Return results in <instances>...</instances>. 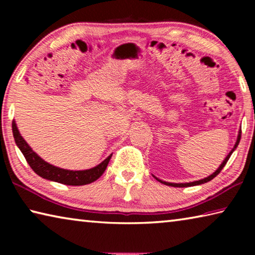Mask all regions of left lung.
I'll use <instances>...</instances> for the list:
<instances>
[{
  "instance_id": "8db88e82",
  "label": "left lung",
  "mask_w": 255,
  "mask_h": 255,
  "mask_svg": "<svg viewBox=\"0 0 255 255\" xmlns=\"http://www.w3.org/2000/svg\"><path fill=\"white\" fill-rule=\"evenodd\" d=\"M241 133H242V131L240 130V131H239V136H237V139H236V143H235V145H234V147H233V149L231 150L230 154L227 155L226 158L224 159L223 163L221 164V166H219L218 169L216 170L213 174L209 175V176H207V178L202 179V180H199V181H195V182H189V183H171V182H165V181H162V180H159V179H157V178H155V179H156L157 181H159V182L163 183V184L170 185V187H178V188H183V187H192V185H198V184H202V183H206V182H208V181L213 180L216 175H218L219 173H221V171L223 170V167L226 165V163H227L228 159H230V157H231L232 153L234 152L235 148L237 147V145H239V143H240V140H241Z\"/></svg>"
}]
</instances>
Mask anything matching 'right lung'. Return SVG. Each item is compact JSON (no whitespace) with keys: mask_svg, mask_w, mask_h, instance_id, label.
Wrapping results in <instances>:
<instances>
[{"mask_svg":"<svg viewBox=\"0 0 255 255\" xmlns=\"http://www.w3.org/2000/svg\"><path fill=\"white\" fill-rule=\"evenodd\" d=\"M12 131H13V137L16 146H18L21 152H22L23 156L27 159L30 167H31L38 175L44 179L55 181V182L63 183L66 185H84L94 182V181L100 178L103 174V172L106 171L108 163H109L112 156L111 154L110 156H108L105 161L101 162L99 165L89 170L71 171L60 169V167L54 166L51 165V164L47 163L40 156H38V154L33 152L32 148L27 144V141L23 139V137L20 135L14 120L13 123H12Z\"/></svg>","mask_w":255,"mask_h":255,"instance_id":"add662e5","label":"right lung"}]
</instances>
